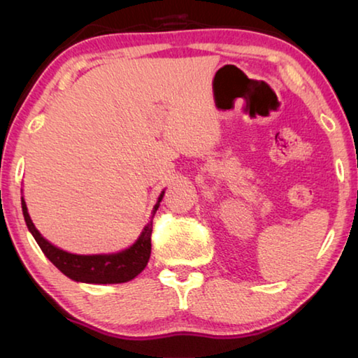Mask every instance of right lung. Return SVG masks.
Segmentation results:
<instances>
[{"instance_id": "1", "label": "right lung", "mask_w": 358, "mask_h": 358, "mask_svg": "<svg viewBox=\"0 0 358 358\" xmlns=\"http://www.w3.org/2000/svg\"><path fill=\"white\" fill-rule=\"evenodd\" d=\"M164 191L161 192L157 203L155 205L151 221L145 226L143 232L137 241L128 250L117 254H94V256H80V254L66 252L42 237L34 227L31 217L28 215L27 203L22 197V210L25 216V222L38 241L42 252L57 268L74 281L90 282V284H118L134 280L141 271L147 266L151 254V232H153V217L159 202L162 201Z\"/></svg>"}]
</instances>
